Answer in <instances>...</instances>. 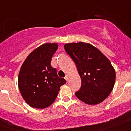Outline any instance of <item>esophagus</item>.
Returning a JSON list of instances; mask_svg holds the SVG:
<instances>
[{
  "instance_id": "1",
  "label": "esophagus",
  "mask_w": 131,
  "mask_h": 131,
  "mask_svg": "<svg viewBox=\"0 0 131 131\" xmlns=\"http://www.w3.org/2000/svg\"><path fill=\"white\" fill-rule=\"evenodd\" d=\"M65 79L66 80V81L68 82V80H69V76H68V75L66 76V77H65Z\"/></svg>"
}]
</instances>
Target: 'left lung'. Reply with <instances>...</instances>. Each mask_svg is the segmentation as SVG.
I'll return each instance as SVG.
<instances>
[{
	"instance_id": "obj_1",
	"label": "left lung",
	"mask_w": 131,
	"mask_h": 131,
	"mask_svg": "<svg viewBox=\"0 0 131 131\" xmlns=\"http://www.w3.org/2000/svg\"><path fill=\"white\" fill-rule=\"evenodd\" d=\"M64 48L75 63L81 79V86L75 92L76 96L89 105L104 101L115 81V71L110 61L89 43H67Z\"/></svg>"
}]
</instances>
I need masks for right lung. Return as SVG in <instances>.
Instances as JSON below:
<instances>
[{
    "mask_svg": "<svg viewBox=\"0 0 131 131\" xmlns=\"http://www.w3.org/2000/svg\"><path fill=\"white\" fill-rule=\"evenodd\" d=\"M56 43H45L27 57L18 75L20 93L31 107L44 109L51 105L58 94L60 86L66 83L58 76L56 69L50 65L57 50Z\"/></svg>",
    "mask_w": 131,
    "mask_h": 131,
    "instance_id": "right-lung-1",
    "label": "right lung"
}]
</instances>
